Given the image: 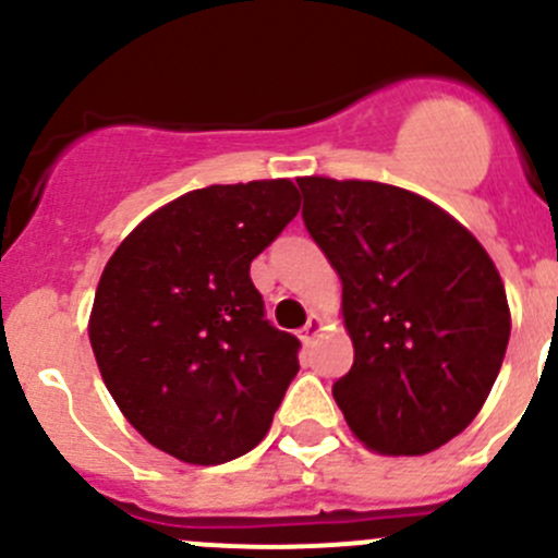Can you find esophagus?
I'll return each instance as SVG.
<instances>
[{
    "instance_id": "obj_1",
    "label": "esophagus",
    "mask_w": 558,
    "mask_h": 558,
    "mask_svg": "<svg viewBox=\"0 0 558 558\" xmlns=\"http://www.w3.org/2000/svg\"><path fill=\"white\" fill-rule=\"evenodd\" d=\"M320 331H324V320H320L318 315H311V318H307V324L302 326V331H300L302 342H313Z\"/></svg>"
}]
</instances>
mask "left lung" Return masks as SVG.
Masks as SVG:
<instances>
[{
    "label": "left lung",
    "mask_w": 558,
    "mask_h": 558,
    "mask_svg": "<svg viewBox=\"0 0 558 558\" xmlns=\"http://www.w3.org/2000/svg\"><path fill=\"white\" fill-rule=\"evenodd\" d=\"M302 218L342 280L353 367L331 393L388 456L446 446L481 413L510 340L486 247L424 196L375 180L300 178Z\"/></svg>",
    "instance_id": "left-lung-1"
}]
</instances>
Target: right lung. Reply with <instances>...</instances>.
I'll list each match as a JSON object with an SVG mask.
<instances>
[{
  "label": "right lung",
  "instance_id": "1",
  "mask_svg": "<svg viewBox=\"0 0 558 558\" xmlns=\"http://www.w3.org/2000/svg\"><path fill=\"white\" fill-rule=\"evenodd\" d=\"M300 213L291 180L189 191L107 262L88 337L129 424L185 464L256 448L300 373V340L264 318L251 262Z\"/></svg>",
  "mask_w": 558,
  "mask_h": 558
}]
</instances>
